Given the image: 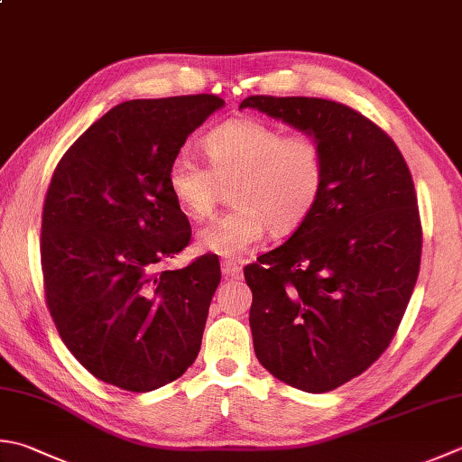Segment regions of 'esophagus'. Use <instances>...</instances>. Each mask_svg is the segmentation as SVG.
<instances>
[{"instance_id": "obj_1", "label": "esophagus", "mask_w": 462, "mask_h": 462, "mask_svg": "<svg viewBox=\"0 0 462 462\" xmlns=\"http://www.w3.org/2000/svg\"><path fill=\"white\" fill-rule=\"evenodd\" d=\"M222 274L228 278H240L242 276V266L236 264L234 260H222Z\"/></svg>"}]
</instances>
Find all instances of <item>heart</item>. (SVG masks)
Wrapping results in <instances>:
<instances>
[{
    "mask_svg": "<svg viewBox=\"0 0 462 462\" xmlns=\"http://www.w3.org/2000/svg\"><path fill=\"white\" fill-rule=\"evenodd\" d=\"M208 167L180 150L168 164V188L188 218L204 220L230 186V210L198 234L206 252L236 258L270 232L284 236L309 220L327 182L322 143L309 134L286 135L258 117H236L204 138Z\"/></svg>",
    "mask_w": 462,
    "mask_h": 462,
    "instance_id": "b5f03b06",
    "label": "heart"
}]
</instances>
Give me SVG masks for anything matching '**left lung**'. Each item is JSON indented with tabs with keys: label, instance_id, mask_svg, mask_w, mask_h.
I'll list each match as a JSON object with an SVG mask.
<instances>
[{
	"label": "left lung",
	"instance_id": "1",
	"mask_svg": "<svg viewBox=\"0 0 462 462\" xmlns=\"http://www.w3.org/2000/svg\"><path fill=\"white\" fill-rule=\"evenodd\" d=\"M240 107L314 135L327 156L309 220L244 278L260 365L300 391L328 393L376 363L417 284L422 226L411 170L391 135L345 104L250 96Z\"/></svg>",
	"mask_w": 462,
	"mask_h": 462
}]
</instances>
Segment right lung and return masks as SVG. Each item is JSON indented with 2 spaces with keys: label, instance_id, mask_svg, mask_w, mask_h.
<instances>
[{
  "label": "right lung",
  "instance_id": "right-lung-1",
  "mask_svg": "<svg viewBox=\"0 0 462 462\" xmlns=\"http://www.w3.org/2000/svg\"><path fill=\"white\" fill-rule=\"evenodd\" d=\"M222 106L214 94L117 104L53 170L40 244L45 304L78 363L124 391L176 381L200 352L220 262L204 254L160 270L192 238L168 164Z\"/></svg>",
  "mask_w": 462,
  "mask_h": 462
}]
</instances>
